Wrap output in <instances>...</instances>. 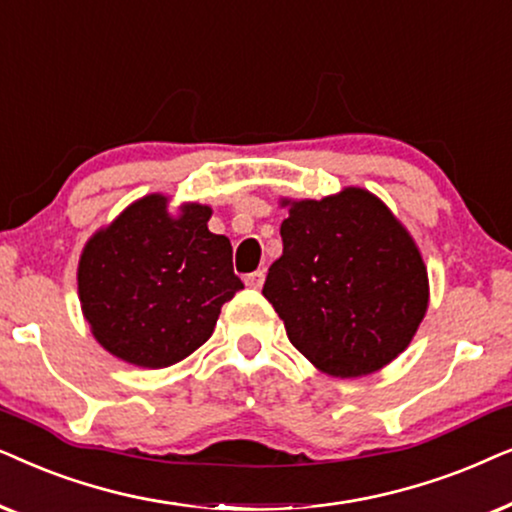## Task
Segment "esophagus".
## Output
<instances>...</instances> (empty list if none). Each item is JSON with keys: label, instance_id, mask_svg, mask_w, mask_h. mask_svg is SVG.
I'll list each match as a JSON object with an SVG mask.
<instances>
[{"label": "esophagus", "instance_id": "esophagus-1", "mask_svg": "<svg viewBox=\"0 0 512 512\" xmlns=\"http://www.w3.org/2000/svg\"><path fill=\"white\" fill-rule=\"evenodd\" d=\"M264 283V271H252V274L245 276V285L252 290H260Z\"/></svg>", "mask_w": 512, "mask_h": 512}]
</instances>
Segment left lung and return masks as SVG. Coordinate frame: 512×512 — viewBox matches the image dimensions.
<instances>
[{"instance_id":"8db88e82","label":"left lung","mask_w":512,"mask_h":512,"mask_svg":"<svg viewBox=\"0 0 512 512\" xmlns=\"http://www.w3.org/2000/svg\"><path fill=\"white\" fill-rule=\"evenodd\" d=\"M283 255L262 295L292 346L327 377L386 367L428 311V271L403 222L379 196L344 187L325 199H281Z\"/></svg>"}]
</instances>
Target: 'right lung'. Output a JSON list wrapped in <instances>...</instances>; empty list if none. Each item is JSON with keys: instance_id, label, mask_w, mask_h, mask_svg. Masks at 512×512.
I'll use <instances>...</instances> for the list:
<instances>
[{"instance_id": "add662e5", "label": "right lung", "mask_w": 512, "mask_h": 512, "mask_svg": "<svg viewBox=\"0 0 512 512\" xmlns=\"http://www.w3.org/2000/svg\"><path fill=\"white\" fill-rule=\"evenodd\" d=\"M147 194L100 227L81 250V313L102 349L128 365L161 370L203 346L220 309L243 288L213 208Z\"/></svg>"}]
</instances>
